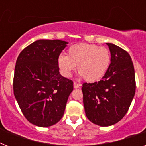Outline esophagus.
<instances>
[{
    "label": "esophagus",
    "instance_id": "34e87169",
    "mask_svg": "<svg viewBox=\"0 0 146 146\" xmlns=\"http://www.w3.org/2000/svg\"><path fill=\"white\" fill-rule=\"evenodd\" d=\"M80 86H81V85H80V83H77V82H73V87H74L75 89H78V88H80Z\"/></svg>",
    "mask_w": 146,
    "mask_h": 146
}]
</instances>
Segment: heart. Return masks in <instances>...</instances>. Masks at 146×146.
<instances>
[{
  "label": "heart",
  "instance_id": "b5f03b06",
  "mask_svg": "<svg viewBox=\"0 0 146 146\" xmlns=\"http://www.w3.org/2000/svg\"><path fill=\"white\" fill-rule=\"evenodd\" d=\"M111 63V53L105 47L80 43L71 46L67 55L60 54L57 60L60 72L70 77L76 66L81 77L88 82H96L106 73Z\"/></svg>",
  "mask_w": 146,
  "mask_h": 146
}]
</instances>
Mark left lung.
Segmentation results:
<instances>
[{"label":"left lung","mask_w":146,"mask_h":146,"mask_svg":"<svg viewBox=\"0 0 146 146\" xmlns=\"http://www.w3.org/2000/svg\"><path fill=\"white\" fill-rule=\"evenodd\" d=\"M111 64L100 81L82 84L83 104L87 118L101 127L117 123L129 110L136 92L135 70L127 51L106 43Z\"/></svg>","instance_id":"8db88e82"}]
</instances>
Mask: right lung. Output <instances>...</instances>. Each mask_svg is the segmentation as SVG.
<instances>
[{
    "label": "right lung",
    "mask_w": 146,
    "mask_h": 146,
    "mask_svg": "<svg viewBox=\"0 0 146 146\" xmlns=\"http://www.w3.org/2000/svg\"><path fill=\"white\" fill-rule=\"evenodd\" d=\"M66 44L60 40H38L17 57L13 93L24 117L38 127H50L61 119L73 91V82L60 74L57 64Z\"/></svg>",
    "instance_id": "right-lung-1"
}]
</instances>
